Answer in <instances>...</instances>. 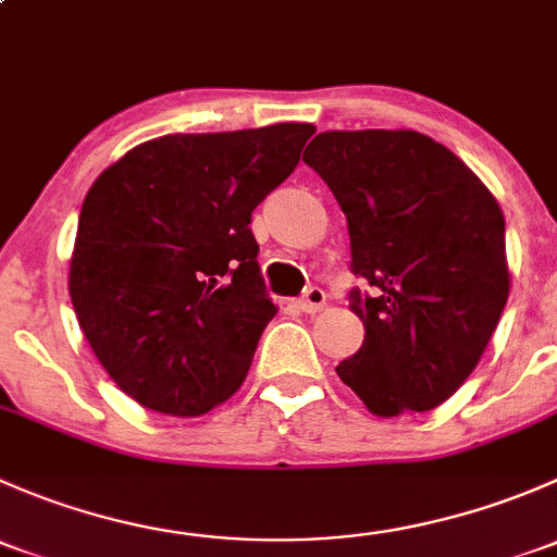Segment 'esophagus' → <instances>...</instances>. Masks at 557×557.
I'll use <instances>...</instances> for the list:
<instances>
[{
	"instance_id": "34e87169",
	"label": "esophagus",
	"mask_w": 557,
	"mask_h": 557,
	"mask_svg": "<svg viewBox=\"0 0 557 557\" xmlns=\"http://www.w3.org/2000/svg\"><path fill=\"white\" fill-rule=\"evenodd\" d=\"M296 305H299V310L307 312V314L320 312L325 307V290L323 288H310L305 296H301L299 301H296Z\"/></svg>"
}]
</instances>
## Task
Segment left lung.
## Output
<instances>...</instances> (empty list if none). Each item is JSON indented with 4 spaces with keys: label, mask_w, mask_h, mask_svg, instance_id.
Masks as SVG:
<instances>
[{
    "label": "left lung",
    "mask_w": 557,
    "mask_h": 557,
    "mask_svg": "<svg viewBox=\"0 0 557 557\" xmlns=\"http://www.w3.org/2000/svg\"><path fill=\"white\" fill-rule=\"evenodd\" d=\"M339 201L367 336L336 367L380 418L429 412L480 363L509 299L504 212L445 145L409 128L323 132L305 153Z\"/></svg>",
    "instance_id": "obj_1"
}]
</instances>
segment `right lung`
<instances>
[{
    "mask_svg": "<svg viewBox=\"0 0 557 557\" xmlns=\"http://www.w3.org/2000/svg\"><path fill=\"white\" fill-rule=\"evenodd\" d=\"M312 123L166 134L107 166L70 261L77 323L126 396L174 418L239 391L277 307L250 215L299 164Z\"/></svg>",
    "mask_w": 557,
    "mask_h": 557,
    "instance_id": "right-lung-1",
    "label": "right lung"
}]
</instances>
